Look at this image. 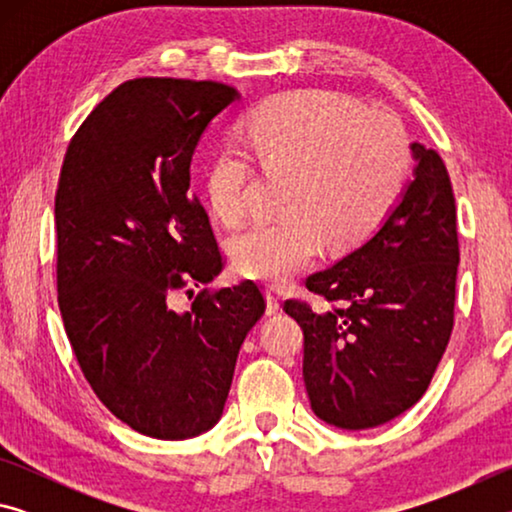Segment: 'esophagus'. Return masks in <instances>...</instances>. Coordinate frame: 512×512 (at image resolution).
<instances>
[{
	"label": "esophagus",
	"instance_id": "34e87169",
	"mask_svg": "<svg viewBox=\"0 0 512 512\" xmlns=\"http://www.w3.org/2000/svg\"><path fill=\"white\" fill-rule=\"evenodd\" d=\"M282 309V300L273 289H266V314L275 316Z\"/></svg>",
	"mask_w": 512,
	"mask_h": 512
}]
</instances>
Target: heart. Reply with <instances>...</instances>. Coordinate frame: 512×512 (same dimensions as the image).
<instances>
[{"label": "heart", "mask_w": 512, "mask_h": 512, "mask_svg": "<svg viewBox=\"0 0 512 512\" xmlns=\"http://www.w3.org/2000/svg\"><path fill=\"white\" fill-rule=\"evenodd\" d=\"M248 144L264 171L293 176L291 219L255 221L228 241L237 273L259 282H287L314 262L323 230L334 241L368 235L411 173V144L400 121L341 92L300 90L266 101L248 119ZM253 178L244 144H223L214 153L205 187L223 223L246 214Z\"/></svg>", "instance_id": "obj_1"}]
</instances>
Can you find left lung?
<instances>
[{"label":"left lung","instance_id":"1","mask_svg":"<svg viewBox=\"0 0 512 512\" xmlns=\"http://www.w3.org/2000/svg\"><path fill=\"white\" fill-rule=\"evenodd\" d=\"M413 180L379 228L307 289L336 307L287 300L305 334L311 409L339 429L402 415L431 384L452 336L458 271L456 203L440 155L411 144Z\"/></svg>","mask_w":512,"mask_h":512}]
</instances>
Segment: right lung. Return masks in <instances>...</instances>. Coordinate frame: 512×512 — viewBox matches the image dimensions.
Segmentation results:
<instances>
[{"label":"right lung","mask_w":512,"mask_h":512,"mask_svg":"<svg viewBox=\"0 0 512 512\" xmlns=\"http://www.w3.org/2000/svg\"><path fill=\"white\" fill-rule=\"evenodd\" d=\"M237 99L216 81H126L83 121L60 169L67 339L106 409L151 438H194L219 422L241 343L266 309L255 282L201 291L183 314L169 307L173 291L210 284L223 268L189 164Z\"/></svg>","instance_id":"right-lung-1"}]
</instances>
